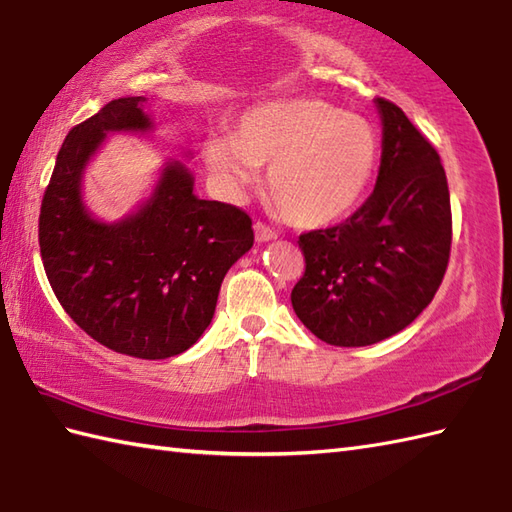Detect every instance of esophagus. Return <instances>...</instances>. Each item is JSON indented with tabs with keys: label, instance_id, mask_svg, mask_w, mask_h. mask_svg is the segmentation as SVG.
I'll return each mask as SVG.
<instances>
[{
	"label": "esophagus",
	"instance_id": "1",
	"mask_svg": "<svg viewBox=\"0 0 512 512\" xmlns=\"http://www.w3.org/2000/svg\"><path fill=\"white\" fill-rule=\"evenodd\" d=\"M255 237H257V242H270V239H275L277 237V233L273 231V228L270 226H266L264 222H255Z\"/></svg>",
	"mask_w": 512,
	"mask_h": 512
}]
</instances>
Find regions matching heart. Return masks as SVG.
Segmentation results:
<instances>
[{
    "mask_svg": "<svg viewBox=\"0 0 512 512\" xmlns=\"http://www.w3.org/2000/svg\"><path fill=\"white\" fill-rule=\"evenodd\" d=\"M380 140L363 116L319 99H288L246 112L231 136H211L204 162L226 191L268 167V198L286 222L321 228L361 202L378 167Z\"/></svg>",
    "mask_w": 512,
    "mask_h": 512,
    "instance_id": "heart-1",
    "label": "heart"
}]
</instances>
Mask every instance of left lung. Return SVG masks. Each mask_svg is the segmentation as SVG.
<instances>
[{
  "label": "left lung",
  "mask_w": 512,
  "mask_h": 512,
  "mask_svg": "<svg viewBox=\"0 0 512 512\" xmlns=\"http://www.w3.org/2000/svg\"><path fill=\"white\" fill-rule=\"evenodd\" d=\"M383 156L374 193L345 222L299 235L306 273L292 308L317 339L363 347L429 306L451 253V200L436 147L405 112L376 99Z\"/></svg>",
  "instance_id": "8db88e82"
}]
</instances>
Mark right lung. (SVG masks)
Listing matches in <instances>:
<instances>
[{
  "mask_svg": "<svg viewBox=\"0 0 512 512\" xmlns=\"http://www.w3.org/2000/svg\"><path fill=\"white\" fill-rule=\"evenodd\" d=\"M143 101H110L65 136L41 200L39 248L54 295L85 334L158 361L189 350L209 328L222 279L255 235L242 209L200 200L178 160L136 213L94 220L81 200L85 165L107 132L151 129Z\"/></svg>",
  "mask_w": 512,
  "mask_h": 512,
  "instance_id": "right-lung-1",
  "label": "right lung"
}]
</instances>
